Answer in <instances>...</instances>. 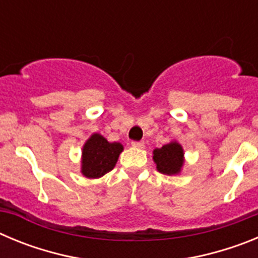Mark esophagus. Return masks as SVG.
<instances>
[{"mask_svg": "<svg viewBox=\"0 0 258 258\" xmlns=\"http://www.w3.org/2000/svg\"><path fill=\"white\" fill-rule=\"evenodd\" d=\"M132 146H133V147H137V149H143V147H145V143L134 141V142H132Z\"/></svg>", "mask_w": 258, "mask_h": 258, "instance_id": "34e87169", "label": "esophagus"}]
</instances>
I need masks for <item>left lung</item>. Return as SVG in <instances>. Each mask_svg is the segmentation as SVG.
<instances>
[{
    "label": "left lung",
    "mask_w": 258,
    "mask_h": 258,
    "mask_svg": "<svg viewBox=\"0 0 258 258\" xmlns=\"http://www.w3.org/2000/svg\"><path fill=\"white\" fill-rule=\"evenodd\" d=\"M157 170L163 174H177L183 164V150L177 142H170L154 151Z\"/></svg>",
    "instance_id": "1"
}]
</instances>
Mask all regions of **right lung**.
<instances>
[{
	"label": "right lung",
	"instance_id": "add662e5",
	"mask_svg": "<svg viewBox=\"0 0 258 258\" xmlns=\"http://www.w3.org/2000/svg\"><path fill=\"white\" fill-rule=\"evenodd\" d=\"M121 151V143H109L101 134H93L83 149L81 172L88 178H99L113 169Z\"/></svg>",
	"mask_w": 258,
	"mask_h": 258
}]
</instances>
